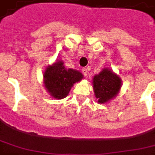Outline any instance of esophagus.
I'll list each match as a JSON object with an SVG mask.
<instances>
[{
    "mask_svg": "<svg viewBox=\"0 0 155 155\" xmlns=\"http://www.w3.org/2000/svg\"><path fill=\"white\" fill-rule=\"evenodd\" d=\"M82 73L84 74V76H87V75H88V74H87V73H88V71H87V68H83Z\"/></svg>",
    "mask_w": 155,
    "mask_h": 155,
    "instance_id": "1",
    "label": "esophagus"
}]
</instances>
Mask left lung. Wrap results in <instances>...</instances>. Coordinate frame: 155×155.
<instances>
[{"label": "left lung", "mask_w": 155, "mask_h": 155, "mask_svg": "<svg viewBox=\"0 0 155 155\" xmlns=\"http://www.w3.org/2000/svg\"><path fill=\"white\" fill-rule=\"evenodd\" d=\"M93 88L98 102L104 104L116 97L120 88L121 81L118 75L108 69H104L93 78Z\"/></svg>", "instance_id": "1"}]
</instances>
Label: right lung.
Instances as JSON below:
<instances>
[{"instance_id": "right-lung-1", "label": "right lung", "mask_w": 155, "mask_h": 155, "mask_svg": "<svg viewBox=\"0 0 155 155\" xmlns=\"http://www.w3.org/2000/svg\"><path fill=\"white\" fill-rule=\"evenodd\" d=\"M43 76L45 87L56 99H63L67 97L73 84L83 78L80 71L66 69L62 61L49 66L45 71Z\"/></svg>"}]
</instances>
